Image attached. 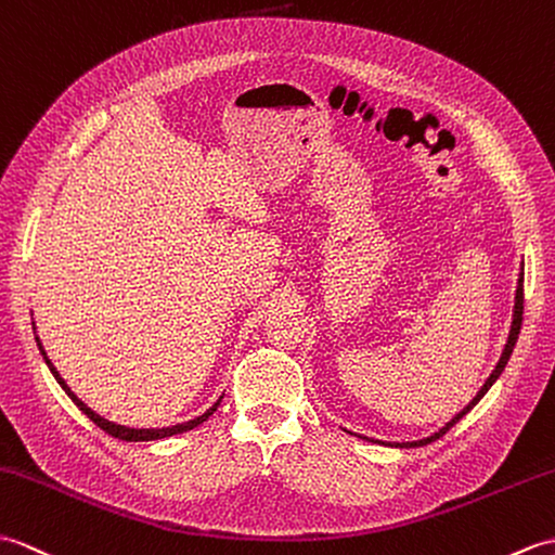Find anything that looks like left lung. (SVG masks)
Listing matches in <instances>:
<instances>
[{
    "label": "left lung",
    "instance_id": "1",
    "mask_svg": "<svg viewBox=\"0 0 555 555\" xmlns=\"http://www.w3.org/2000/svg\"><path fill=\"white\" fill-rule=\"evenodd\" d=\"M522 309H525V287H522V275H520V280H518V292H515V313H513V325H511V335H508V344H506V349H503V353H501V361L496 363V367H494V373L489 375V379L485 382V387L477 391V397L465 405V409L453 417L451 423H447L444 427L439 429V433H435L433 437H427V439H421V441H405V444H397V447H425V444H433L435 439H439V437H444L449 429L461 421V417L465 415V413H470L473 409H475V403L485 397V393L489 391V387L494 385V382L499 379V375L503 373V367H506V363H508V359H511V353H513V349H515V341H518V335H520V327H522Z\"/></svg>",
    "mask_w": 555,
    "mask_h": 555
}]
</instances>
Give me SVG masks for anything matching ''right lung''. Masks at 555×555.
<instances>
[{
    "label": "right lung",
    "mask_w": 555,
    "mask_h": 555,
    "mask_svg": "<svg viewBox=\"0 0 555 555\" xmlns=\"http://www.w3.org/2000/svg\"><path fill=\"white\" fill-rule=\"evenodd\" d=\"M37 339V337H35ZM37 347H40V351H42V356H44V361H47V365H49V371H52V375L56 377V382L61 387H64V391L68 393V397L73 399V403L78 405V409L90 417V421L96 425V427H102L106 435H111V437H116V439H122V441H152V439H164V437H170V435H180V433H188V429H192V427H196V425H202L208 415H211L216 409H218V403H220V399L211 405V409H208L204 415H199V417H194V421H190V423H182V425H173V427H162V429H130V427H122V425H116V423H108V421H104L102 415H96L94 411H90L88 405H85L76 393H73L70 389H68V385L64 382V377H61L59 373H56V367L52 365V361L47 359V353H44V349H42V344H40V339H37Z\"/></svg>",
    "instance_id": "add662e5"
}]
</instances>
